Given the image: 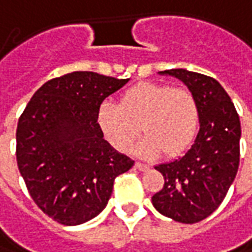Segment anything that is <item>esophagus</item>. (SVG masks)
<instances>
[{
  "instance_id": "1",
  "label": "esophagus",
  "mask_w": 252,
  "mask_h": 252,
  "mask_svg": "<svg viewBox=\"0 0 252 252\" xmlns=\"http://www.w3.org/2000/svg\"><path fill=\"white\" fill-rule=\"evenodd\" d=\"M135 168L139 169V171H148L149 165H148V164H143V162L136 161V162H135Z\"/></svg>"
}]
</instances>
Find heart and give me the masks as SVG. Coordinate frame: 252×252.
<instances>
[{"mask_svg":"<svg viewBox=\"0 0 252 252\" xmlns=\"http://www.w3.org/2000/svg\"><path fill=\"white\" fill-rule=\"evenodd\" d=\"M106 139L120 152H128L141 126L145 138L136 152L156 157L184 153L194 142L201 123V109L194 92L165 84L142 83L126 91L119 104L104 100L96 114Z\"/></svg>","mask_w":252,"mask_h":252,"instance_id":"heart-1","label":"heart"}]
</instances>
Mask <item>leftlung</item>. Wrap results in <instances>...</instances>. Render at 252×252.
<instances>
[{"instance_id": "8db88e82", "label": "left lung", "mask_w": 252, "mask_h": 252, "mask_svg": "<svg viewBox=\"0 0 252 252\" xmlns=\"http://www.w3.org/2000/svg\"><path fill=\"white\" fill-rule=\"evenodd\" d=\"M184 81L197 96L201 123L185 156L155 168L164 186L152 197L157 211L182 223L211 215L233 184L240 162L241 126L232 99L215 78L185 68L160 71Z\"/></svg>"}]
</instances>
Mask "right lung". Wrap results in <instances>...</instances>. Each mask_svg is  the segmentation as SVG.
Listing matches in <instances>:
<instances>
[{
  "label": "right lung",
  "mask_w": 252,
  "mask_h": 252,
  "mask_svg": "<svg viewBox=\"0 0 252 252\" xmlns=\"http://www.w3.org/2000/svg\"><path fill=\"white\" fill-rule=\"evenodd\" d=\"M128 83L94 71L52 78L19 117L16 161L34 203L62 225L103 211L116 176L133 160L116 152L97 126V109Z\"/></svg>",
  "instance_id": "add662e5"
}]
</instances>
